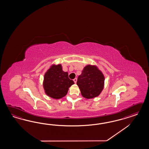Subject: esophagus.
I'll return each instance as SVG.
<instances>
[{
  "label": "esophagus",
  "instance_id": "esophagus-1",
  "mask_svg": "<svg viewBox=\"0 0 149 149\" xmlns=\"http://www.w3.org/2000/svg\"><path fill=\"white\" fill-rule=\"evenodd\" d=\"M73 81H74V83L75 84H76L77 83V78H75L74 80H73Z\"/></svg>",
  "mask_w": 149,
  "mask_h": 149
}]
</instances>
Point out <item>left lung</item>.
Masks as SVG:
<instances>
[{
    "mask_svg": "<svg viewBox=\"0 0 149 149\" xmlns=\"http://www.w3.org/2000/svg\"><path fill=\"white\" fill-rule=\"evenodd\" d=\"M104 75L95 65L88 64L82 70L77 81L81 95L91 99L98 97L104 88Z\"/></svg>",
    "mask_w": 149,
    "mask_h": 149,
    "instance_id": "obj_1",
    "label": "left lung"
}]
</instances>
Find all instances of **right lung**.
I'll return each instance as SVG.
<instances>
[{
	"instance_id": "1",
	"label": "right lung",
	"mask_w": 149,
	"mask_h": 149,
	"mask_svg": "<svg viewBox=\"0 0 149 149\" xmlns=\"http://www.w3.org/2000/svg\"><path fill=\"white\" fill-rule=\"evenodd\" d=\"M74 84L64 72L61 64H52L44 77L43 88L45 94L53 99H61L68 93L69 88Z\"/></svg>"
}]
</instances>
